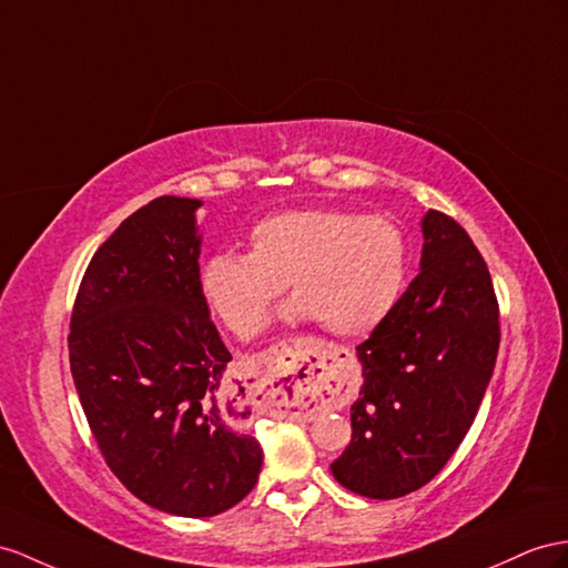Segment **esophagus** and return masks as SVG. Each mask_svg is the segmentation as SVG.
I'll use <instances>...</instances> for the list:
<instances>
[{
	"label": "esophagus",
	"mask_w": 568,
	"mask_h": 568,
	"mask_svg": "<svg viewBox=\"0 0 568 568\" xmlns=\"http://www.w3.org/2000/svg\"><path fill=\"white\" fill-rule=\"evenodd\" d=\"M345 351L318 338H293L275 343L264 353L266 410H302L326 400L338 390V372L345 367Z\"/></svg>",
	"instance_id": "34e87169"
}]
</instances>
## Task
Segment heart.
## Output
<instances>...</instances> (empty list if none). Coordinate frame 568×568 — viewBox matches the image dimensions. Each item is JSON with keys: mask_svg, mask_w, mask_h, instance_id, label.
I'll use <instances>...</instances> for the list:
<instances>
[{"mask_svg": "<svg viewBox=\"0 0 568 568\" xmlns=\"http://www.w3.org/2000/svg\"><path fill=\"white\" fill-rule=\"evenodd\" d=\"M408 240L384 215L293 209L250 230V254L223 250L201 264L209 310L237 336H252L290 283L297 318H318L343 338L379 328L408 278Z\"/></svg>", "mask_w": 568, "mask_h": 568, "instance_id": "b5f03b06", "label": "heart"}]
</instances>
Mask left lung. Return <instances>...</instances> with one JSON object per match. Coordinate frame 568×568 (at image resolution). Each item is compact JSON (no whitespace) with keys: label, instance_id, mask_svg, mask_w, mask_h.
Returning <instances> with one entry per match:
<instances>
[{"label":"left lung","instance_id":"1","mask_svg":"<svg viewBox=\"0 0 568 568\" xmlns=\"http://www.w3.org/2000/svg\"><path fill=\"white\" fill-rule=\"evenodd\" d=\"M423 271L357 345L353 442L333 460L359 497L398 499L442 473L468 434L497 362L499 302L483 254L454 217L423 221Z\"/></svg>","mask_w":568,"mask_h":568}]
</instances>
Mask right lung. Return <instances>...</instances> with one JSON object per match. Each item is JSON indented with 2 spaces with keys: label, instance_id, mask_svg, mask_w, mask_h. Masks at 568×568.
Instances as JSON below:
<instances>
[{
  "label": "right lung",
  "instance_id": "right-lung-1",
  "mask_svg": "<svg viewBox=\"0 0 568 568\" xmlns=\"http://www.w3.org/2000/svg\"><path fill=\"white\" fill-rule=\"evenodd\" d=\"M199 199L158 196L98 246L71 312L69 365L93 439L158 511L206 518L256 485L264 450L237 427L232 355L199 290ZM242 390V388H240Z\"/></svg>",
  "mask_w": 568,
  "mask_h": 568
}]
</instances>
